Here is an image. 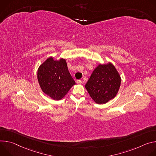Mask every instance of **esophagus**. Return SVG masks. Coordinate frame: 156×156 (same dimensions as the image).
<instances>
[{
	"label": "esophagus",
	"instance_id": "1",
	"mask_svg": "<svg viewBox=\"0 0 156 156\" xmlns=\"http://www.w3.org/2000/svg\"><path fill=\"white\" fill-rule=\"evenodd\" d=\"M77 84H81L82 83V80H77Z\"/></svg>",
	"mask_w": 156,
	"mask_h": 156
}]
</instances>
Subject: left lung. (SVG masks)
<instances>
[{"instance_id": "8db88e82", "label": "left lung", "mask_w": 156, "mask_h": 156, "mask_svg": "<svg viewBox=\"0 0 156 156\" xmlns=\"http://www.w3.org/2000/svg\"><path fill=\"white\" fill-rule=\"evenodd\" d=\"M121 81V76L112 62L100 64L85 84V89L96 103L105 104L116 97Z\"/></svg>"}]
</instances>
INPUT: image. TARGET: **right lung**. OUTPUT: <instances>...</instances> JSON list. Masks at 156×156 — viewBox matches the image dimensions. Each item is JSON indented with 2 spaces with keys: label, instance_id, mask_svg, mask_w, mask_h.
Returning a JSON list of instances; mask_svg holds the SVG:
<instances>
[{
  "label": "right lung",
  "instance_id": "obj_1",
  "mask_svg": "<svg viewBox=\"0 0 156 156\" xmlns=\"http://www.w3.org/2000/svg\"><path fill=\"white\" fill-rule=\"evenodd\" d=\"M38 81L44 94L55 100L63 98L76 84L68 71L65 59L48 58L38 67Z\"/></svg>",
  "mask_w": 156,
  "mask_h": 156
}]
</instances>
